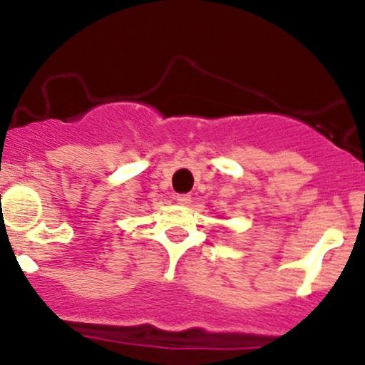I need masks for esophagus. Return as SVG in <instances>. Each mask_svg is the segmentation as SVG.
I'll return each instance as SVG.
<instances>
[{
	"mask_svg": "<svg viewBox=\"0 0 365 365\" xmlns=\"http://www.w3.org/2000/svg\"><path fill=\"white\" fill-rule=\"evenodd\" d=\"M190 200H192V197H190V194H178V196H176V201H178L180 205H189L190 203Z\"/></svg>",
	"mask_w": 365,
	"mask_h": 365,
	"instance_id": "34e87169",
	"label": "esophagus"
}]
</instances>
